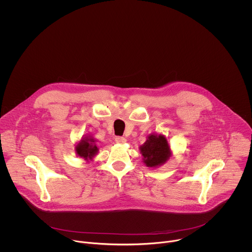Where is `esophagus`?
Segmentation results:
<instances>
[{"instance_id":"34e87169","label":"esophagus","mask_w":252,"mask_h":252,"mask_svg":"<svg viewBox=\"0 0 252 252\" xmlns=\"http://www.w3.org/2000/svg\"><path fill=\"white\" fill-rule=\"evenodd\" d=\"M115 142L117 143V144H124V143H126V139L125 138H123V137H116L115 138Z\"/></svg>"}]
</instances>
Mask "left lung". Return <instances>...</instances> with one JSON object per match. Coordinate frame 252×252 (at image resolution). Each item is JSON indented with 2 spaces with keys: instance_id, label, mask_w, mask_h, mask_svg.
I'll return each instance as SVG.
<instances>
[{
  "instance_id": "8db88e82",
  "label": "left lung",
  "mask_w": 252,
  "mask_h": 252,
  "mask_svg": "<svg viewBox=\"0 0 252 252\" xmlns=\"http://www.w3.org/2000/svg\"><path fill=\"white\" fill-rule=\"evenodd\" d=\"M140 149L144 156V162L148 167L160 166L171 156L168 142L162 135H150Z\"/></svg>"
}]
</instances>
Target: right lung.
<instances>
[{
  "label": "right lung",
  "mask_w": 252,
  "mask_h": 252,
  "mask_svg": "<svg viewBox=\"0 0 252 252\" xmlns=\"http://www.w3.org/2000/svg\"><path fill=\"white\" fill-rule=\"evenodd\" d=\"M98 152V147L95 144V140L91 138H84L79 144L76 145V153L84 159H92Z\"/></svg>",
  "instance_id": "right-lung-1"
}]
</instances>
